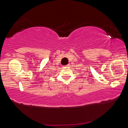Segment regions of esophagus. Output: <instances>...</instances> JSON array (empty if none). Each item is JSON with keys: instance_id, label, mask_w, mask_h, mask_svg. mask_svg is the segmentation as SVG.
<instances>
[{"instance_id": "esophagus-1", "label": "esophagus", "mask_w": 128, "mask_h": 128, "mask_svg": "<svg viewBox=\"0 0 128 128\" xmlns=\"http://www.w3.org/2000/svg\"><path fill=\"white\" fill-rule=\"evenodd\" d=\"M69 66H70V65L68 64V65H66V67H69Z\"/></svg>"}]
</instances>
